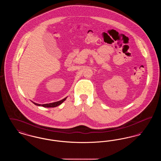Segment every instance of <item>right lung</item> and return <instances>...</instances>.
I'll use <instances>...</instances> for the list:
<instances>
[{"label":"right lung","instance_id":"obj_1","mask_svg":"<svg viewBox=\"0 0 161 161\" xmlns=\"http://www.w3.org/2000/svg\"><path fill=\"white\" fill-rule=\"evenodd\" d=\"M67 97L64 98V99L60 100V101H57V102H54V103H49V104H37V103H36L33 101H32L35 105L36 106H43L44 107H57V106H58L59 105H60L61 104H62L65 100H66Z\"/></svg>","mask_w":161,"mask_h":161}]
</instances>
